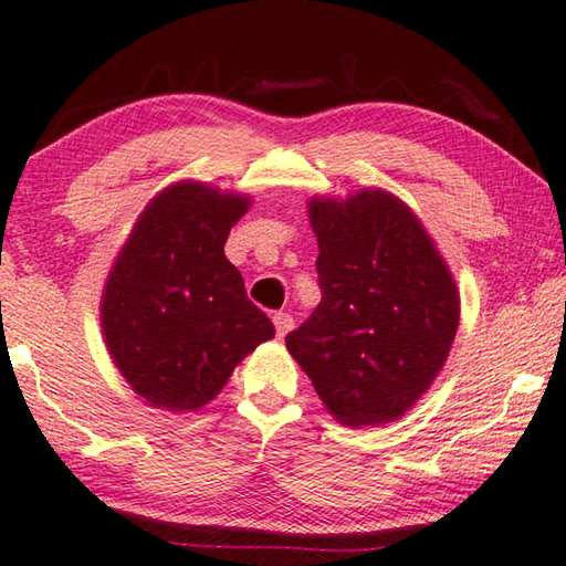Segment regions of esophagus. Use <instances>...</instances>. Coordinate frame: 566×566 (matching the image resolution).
<instances>
[{
    "label": "esophagus",
    "mask_w": 566,
    "mask_h": 566,
    "mask_svg": "<svg viewBox=\"0 0 566 566\" xmlns=\"http://www.w3.org/2000/svg\"><path fill=\"white\" fill-rule=\"evenodd\" d=\"M272 322H274L276 337H284V334L294 327V319H292V314H286V312H276L274 317H272Z\"/></svg>",
    "instance_id": "34e87169"
}]
</instances>
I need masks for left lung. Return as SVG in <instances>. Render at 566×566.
Returning a JSON list of instances; mask_svg holds the SVG:
<instances>
[{"label": "left lung", "mask_w": 566, "mask_h": 566, "mask_svg": "<svg viewBox=\"0 0 566 566\" xmlns=\"http://www.w3.org/2000/svg\"><path fill=\"white\" fill-rule=\"evenodd\" d=\"M322 302L286 349L347 427L399 419L444 367L459 327L452 272L415 212L385 189L312 199Z\"/></svg>", "instance_id": "left-lung-1"}]
</instances>
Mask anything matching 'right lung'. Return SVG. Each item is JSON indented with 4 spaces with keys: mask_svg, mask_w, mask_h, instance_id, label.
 <instances>
[{
    "mask_svg": "<svg viewBox=\"0 0 566 566\" xmlns=\"http://www.w3.org/2000/svg\"><path fill=\"white\" fill-rule=\"evenodd\" d=\"M249 197L177 181L134 224L102 294L114 364L151 407L191 411L214 399L239 361L274 337L224 256Z\"/></svg>",
    "mask_w": 566,
    "mask_h": 566,
    "instance_id": "right-lung-1",
    "label": "right lung"
}]
</instances>
